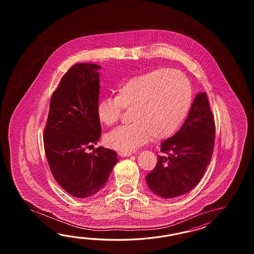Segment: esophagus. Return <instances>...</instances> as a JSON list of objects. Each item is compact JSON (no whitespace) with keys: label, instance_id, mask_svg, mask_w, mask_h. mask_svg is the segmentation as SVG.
<instances>
[{"label":"esophagus","instance_id":"1","mask_svg":"<svg viewBox=\"0 0 254 254\" xmlns=\"http://www.w3.org/2000/svg\"><path fill=\"white\" fill-rule=\"evenodd\" d=\"M119 154L122 157H129L131 155V152H120Z\"/></svg>","mask_w":254,"mask_h":254}]
</instances>
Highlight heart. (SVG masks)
<instances>
[{
	"instance_id": "b5f03b06",
	"label": "heart",
	"mask_w": 254,
	"mask_h": 254,
	"mask_svg": "<svg viewBox=\"0 0 254 254\" xmlns=\"http://www.w3.org/2000/svg\"><path fill=\"white\" fill-rule=\"evenodd\" d=\"M192 89L189 79L176 70H151L129 78L115 98L97 104L99 121L106 126L119 120L123 109L130 111L131 125L120 126L105 137V143L120 152H131L152 136L168 138L179 129L189 112Z\"/></svg>"
}]
</instances>
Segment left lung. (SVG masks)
Here are the masks:
<instances>
[{
	"label": "left lung",
	"mask_w": 254,
	"mask_h": 254,
	"mask_svg": "<svg viewBox=\"0 0 254 254\" xmlns=\"http://www.w3.org/2000/svg\"><path fill=\"white\" fill-rule=\"evenodd\" d=\"M215 125L206 92H199L184 125L161 144L155 168L146 176L154 194L173 199L199 184L211 161Z\"/></svg>",
	"instance_id": "obj_1"
}]
</instances>
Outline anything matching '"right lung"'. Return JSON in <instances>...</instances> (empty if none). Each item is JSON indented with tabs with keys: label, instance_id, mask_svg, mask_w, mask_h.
Listing matches in <instances>:
<instances>
[{
	"label": "right lung",
	"instance_id": "obj_1",
	"mask_svg": "<svg viewBox=\"0 0 254 254\" xmlns=\"http://www.w3.org/2000/svg\"><path fill=\"white\" fill-rule=\"evenodd\" d=\"M93 64L74 65L62 78L50 103L44 129V150L54 179L76 198H87L105 186L118 162L117 153L98 147L100 72Z\"/></svg>",
	"mask_w": 254,
	"mask_h": 254
}]
</instances>
